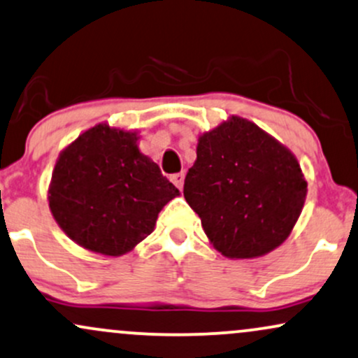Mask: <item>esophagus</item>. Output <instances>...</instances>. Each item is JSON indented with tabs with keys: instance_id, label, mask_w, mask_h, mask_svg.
I'll return each mask as SVG.
<instances>
[{
	"instance_id": "34e87169",
	"label": "esophagus",
	"mask_w": 358,
	"mask_h": 358,
	"mask_svg": "<svg viewBox=\"0 0 358 358\" xmlns=\"http://www.w3.org/2000/svg\"><path fill=\"white\" fill-rule=\"evenodd\" d=\"M171 180L176 184L179 189H182V184H184V172H178V174H172L171 176Z\"/></svg>"
}]
</instances>
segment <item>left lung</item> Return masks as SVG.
I'll use <instances>...</instances> for the list:
<instances>
[{"mask_svg": "<svg viewBox=\"0 0 358 358\" xmlns=\"http://www.w3.org/2000/svg\"><path fill=\"white\" fill-rule=\"evenodd\" d=\"M184 197L213 246L231 259L263 256L292 233L306 197L300 164L253 122L233 115L199 137Z\"/></svg>", "mask_w": 358, "mask_h": 358, "instance_id": "1", "label": "left lung"}]
</instances>
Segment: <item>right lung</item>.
I'll return each mask as SVG.
<instances>
[{
  "instance_id": "obj_1",
  "label": "right lung",
  "mask_w": 358,
  "mask_h": 358,
  "mask_svg": "<svg viewBox=\"0 0 358 358\" xmlns=\"http://www.w3.org/2000/svg\"><path fill=\"white\" fill-rule=\"evenodd\" d=\"M137 132L99 124L62 150L48 203L55 221L88 251L120 256L154 231L179 189L137 147Z\"/></svg>"
}]
</instances>
